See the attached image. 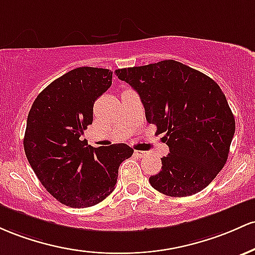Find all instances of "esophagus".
<instances>
[{
	"label": "esophagus",
	"instance_id": "esophagus-1",
	"mask_svg": "<svg viewBox=\"0 0 255 255\" xmlns=\"http://www.w3.org/2000/svg\"><path fill=\"white\" fill-rule=\"evenodd\" d=\"M135 155L138 156V158H143V156L147 155V151H143V150H135Z\"/></svg>",
	"mask_w": 255,
	"mask_h": 255
}]
</instances>
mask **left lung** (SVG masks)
Segmentation results:
<instances>
[{"label": "left lung", "instance_id": "8db88e82", "mask_svg": "<svg viewBox=\"0 0 255 255\" xmlns=\"http://www.w3.org/2000/svg\"><path fill=\"white\" fill-rule=\"evenodd\" d=\"M137 91L145 119L166 135L167 156L151 176L154 189L167 196H190L205 189L228 160L235 118L219 85L174 60L116 71Z\"/></svg>", "mask_w": 255, "mask_h": 255}]
</instances>
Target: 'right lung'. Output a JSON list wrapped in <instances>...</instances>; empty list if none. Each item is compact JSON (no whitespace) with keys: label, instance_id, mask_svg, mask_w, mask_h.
<instances>
[{"label":"right lung","instance_id":"1","mask_svg":"<svg viewBox=\"0 0 255 255\" xmlns=\"http://www.w3.org/2000/svg\"><path fill=\"white\" fill-rule=\"evenodd\" d=\"M111 84L110 70L74 68L39 93L28 112L26 158L48 193L70 207L105 200L114 190L120 164L133 153L125 143L94 148L81 139L93 124L94 102Z\"/></svg>","mask_w":255,"mask_h":255}]
</instances>
